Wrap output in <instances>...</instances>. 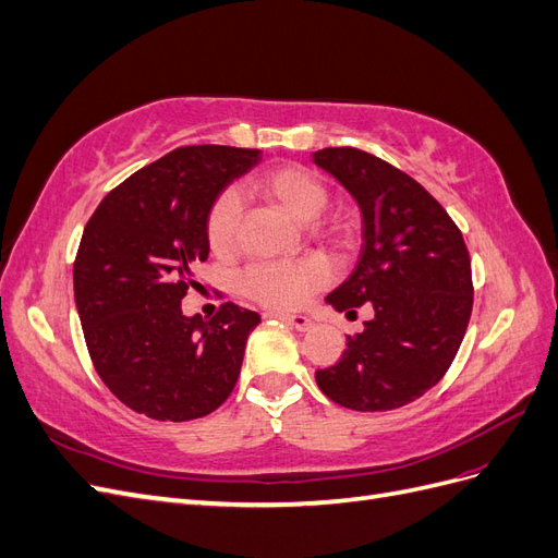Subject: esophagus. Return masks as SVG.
Returning <instances> with one entry per match:
<instances>
[{"mask_svg":"<svg viewBox=\"0 0 558 558\" xmlns=\"http://www.w3.org/2000/svg\"><path fill=\"white\" fill-rule=\"evenodd\" d=\"M265 316H269V318H279V320H283V324H289L291 328H295V330H300V332H305V330H310V328L314 326V320H312L310 316H305V314H286V312H267Z\"/></svg>","mask_w":558,"mask_h":558,"instance_id":"esophagus-1","label":"esophagus"}]
</instances>
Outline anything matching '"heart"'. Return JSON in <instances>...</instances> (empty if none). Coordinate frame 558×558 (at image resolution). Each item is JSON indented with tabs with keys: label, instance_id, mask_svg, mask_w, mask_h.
<instances>
[{
	"label": "heart",
	"instance_id": "obj_1",
	"mask_svg": "<svg viewBox=\"0 0 558 558\" xmlns=\"http://www.w3.org/2000/svg\"><path fill=\"white\" fill-rule=\"evenodd\" d=\"M253 189L277 202L302 223L314 221L328 205V185L300 165H279L265 170L253 179ZM240 216L242 207L234 193H223L214 199L205 234L216 256H228L238 244ZM328 232L332 238H347L349 226L344 221H330ZM328 279L330 269L318 258L256 263L240 275V291L265 307L293 310L305 305L310 295Z\"/></svg>",
	"mask_w": 558,
	"mask_h": 558
}]
</instances>
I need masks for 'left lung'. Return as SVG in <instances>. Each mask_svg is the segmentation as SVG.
Here are the masks:
<instances>
[{"mask_svg":"<svg viewBox=\"0 0 558 558\" xmlns=\"http://www.w3.org/2000/svg\"><path fill=\"white\" fill-rule=\"evenodd\" d=\"M314 162L340 181L363 214V248L326 298L347 316L369 305L365 330L342 359L316 369L330 400L356 412L398 410L445 377L472 312L468 246L424 185L361 148H320Z\"/></svg>","mask_w":558,"mask_h":558,"instance_id":"obj_1","label":"left lung"}]
</instances>
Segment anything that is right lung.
Here are the masks:
<instances>
[{
	"label": "right lung",
	"instance_id": "add662e5",
	"mask_svg": "<svg viewBox=\"0 0 558 558\" xmlns=\"http://www.w3.org/2000/svg\"><path fill=\"white\" fill-rule=\"evenodd\" d=\"M258 148L181 146L99 202L74 260V298L97 375L137 414L191 421L238 384L260 316L232 302L214 318L183 316L209 256L207 214L226 185L258 165Z\"/></svg>",
	"mask_w": 558,
	"mask_h": 558
}]
</instances>
